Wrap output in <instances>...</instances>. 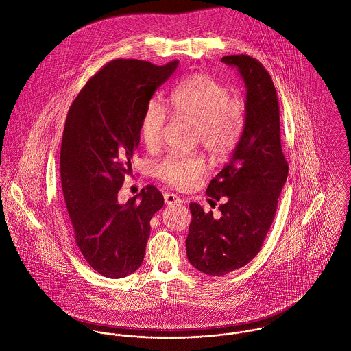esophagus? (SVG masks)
<instances>
[{
    "instance_id": "obj_1",
    "label": "esophagus",
    "mask_w": 351,
    "mask_h": 351,
    "mask_svg": "<svg viewBox=\"0 0 351 351\" xmlns=\"http://www.w3.org/2000/svg\"><path fill=\"white\" fill-rule=\"evenodd\" d=\"M164 201H165L167 205H173V204H179L180 198L173 193H165L164 194Z\"/></svg>"
}]
</instances>
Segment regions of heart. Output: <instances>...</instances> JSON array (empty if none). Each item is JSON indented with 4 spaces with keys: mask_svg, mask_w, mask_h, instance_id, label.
<instances>
[{
    "mask_svg": "<svg viewBox=\"0 0 351 351\" xmlns=\"http://www.w3.org/2000/svg\"><path fill=\"white\" fill-rule=\"evenodd\" d=\"M172 114L194 125V142L201 143L215 158L228 157L239 145L246 127V104L230 95L227 86L208 73H194L171 94ZM165 106L152 99L141 117L139 134L147 149H156L168 123ZM208 171L206 160L198 153H171L156 165V175L179 190L197 184Z\"/></svg>",
    "mask_w": 351,
    "mask_h": 351,
    "instance_id": "1",
    "label": "heart"
}]
</instances>
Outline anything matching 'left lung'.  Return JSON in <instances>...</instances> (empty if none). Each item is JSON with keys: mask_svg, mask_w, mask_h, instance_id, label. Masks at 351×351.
Masks as SVG:
<instances>
[{"mask_svg": "<svg viewBox=\"0 0 351 351\" xmlns=\"http://www.w3.org/2000/svg\"><path fill=\"white\" fill-rule=\"evenodd\" d=\"M238 68L246 87V127L230 161L210 180L206 194L226 202L221 217L191 202L186 239L187 258L209 276H223L249 264L260 252L275 219L278 199L287 180L282 152L279 101L271 75L247 54L224 56Z\"/></svg>", "mask_w": 351, "mask_h": 351, "instance_id": "left-lung-1", "label": "left lung"}]
</instances>
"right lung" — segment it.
Wrapping results in <instances>:
<instances>
[{
	"mask_svg": "<svg viewBox=\"0 0 351 351\" xmlns=\"http://www.w3.org/2000/svg\"><path fill=\"white\" fill-rule=\"evenodd\" d=\"M178 65V60L161 66L113 60L86 83L68 110L60 154L62 194L77 249L105 278H125L141 267L150 220L164 205L162 194L150 184L124 205L117 193L131 171L143 110Z\"/></svg>",
	"mask_w": 351,
	"mask_h": 351,
	"instance_id": "1",
	"label": "right lung"
}]
</instances>
